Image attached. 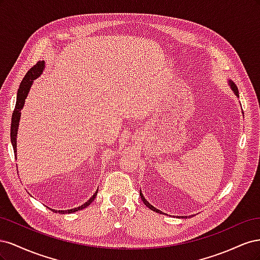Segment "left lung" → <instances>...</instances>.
<instances>
[{
	"label": "left lung",
	"mask_w": 260,
	"mask_h": 260,
	"mask_svg": "<svg viewBox=\"0 0 260 260\" xmlns=\"http://www.w3.org/2000/svg\"><path fill=\"white\" fill-rule=\"evenodd\" d=\"M229 84H230V86H231V89H232V91H233V93L235 94V95H237V96H239V90H238V86L237 85H235V83L233 82V81H229ZM140 196H141V200H142L143 201V203L145 204V205L149 208V209H152L153 211H156V212H159V214H164V212H161L160 210H158V209H157V208H155L154 206H152L151 205V204H149L146 200H145V198H144V196H143V194H142V192H141L140 191Z\"/></svg>",
	"instance_id": "obj_1"
}]
</instances>
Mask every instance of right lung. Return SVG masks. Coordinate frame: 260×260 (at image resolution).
<instances>
[{
	"instance_id": "1",
	"label": "right lung",
	"mask_w": 260,
	"mask_h": 260,
	"mask_svg": "<svg viewBox=\"0 0 260 260\" xmlns=\"http://www.w3.org/2000/svg\"><path fill=\"white\" fill-rule=\"evenodd\" d=\"M44 60H40L38 61L37 64L31 67L28 73L26 74V76L23 77L22 81L20 82V85H19V89H18V92H17V101H16V105H15V109L13 112V116H12V124H11V142H12V145H13V148H14V154H15V158H17L16 157V152H17V131H18V125H19V119H20V115H21V109L23 107V104H25V101H26V98L28 95V93L30 91V88L31 85H32V82L34 80L36 79V78H38L39 76H40L43 72L44 69ZM99 190V188H98ZM96 194H98V191L94 193L92 195V198H90V200L88 202H85L83 205L77 207V208H73V209H67V210H55V209H52L53 212H58V214H72V212H75V211H78V210H81L85 207H88L90 204L95 200L96 198Z\"/></svg>"
}]
</instances>
